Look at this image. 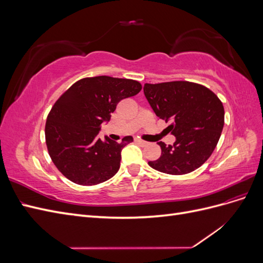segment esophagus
<instances>
[{
  "label": "esophagus",
  "instance_id": "obj_1",
  "mask_svg": "<svg viewBox=\"0 0 263 263\" xmlns=\"http://www.w3.org/2000/svg\"><path fill=\"white\" fill-rule=\"evenodd\" d=\"M135 141H136L138 145H140V146H142V147H144V146H147V144H148L147 141H145V140H141V139H136Z\"/></svg>",
  "mask_w": 263,
  "mask_h": 263
}]
</instances>
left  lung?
<instances>
[{"label": "left lung", "instance_id": "left-lung-1", "mask_svg": "<svg viewBox=\"0 0 263 263\" xmlns=\"http://www.w3.org/2000/svg\"><path fill=\"white\" fill-rule=\"evenodd\" d=\"M144 94L155 114L165 122L176 141H159L161 156L148 164L158 171L180 176L196 170L216 147L224 127L222 103L208 87L187 81L146 83Z\"/></svg>", "mask_w": 263, "mask_h": 263}]
</instances>
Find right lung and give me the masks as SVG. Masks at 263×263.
<instances>
[{
  "label": "right lung",
  "instance_id": "add662e5",
  "mask_svg": "<svg viewBox=\"0 0 263 263\" xmlns=\"http://www.w3.org/2000/svg\"><path fill=\"white\" fill-rule=\"evenodd\" d=\"M140 90L137 81L101 76L79 80L61 95L47 117L45 136L51 160L63 176L81 185L115 176L122 149L134 139L102 140L101 124L109 122L119 101Z\"/></svg>",
  "mask_w": 263,
  "mask_h": 263
}]
</instances>
